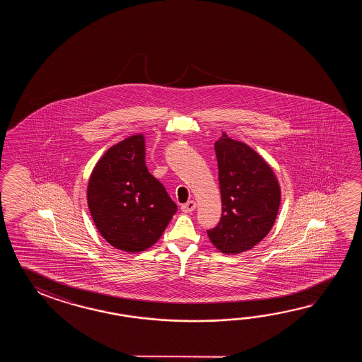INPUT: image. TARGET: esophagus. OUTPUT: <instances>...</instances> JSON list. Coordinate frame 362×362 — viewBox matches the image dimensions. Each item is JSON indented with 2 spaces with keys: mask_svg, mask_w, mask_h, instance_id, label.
Masks as SVG:
<instances>
[{
  "mask_svg": "<svg viewBox=\"0 0 362 362\" xmlns=\"http://www.w3.org/2000/svg\"><path fill=\"white\" fill-rule=\"evenodd\" d=\"M197 207V204H195V202L194 200H189V202H186L184 203L182 206H181V209L184 211L185 214H189V212H192L194 209Z\"/></svg>",
  "mask_w": 362,
  "mask_h": 362,
  "instance_id": "1",
  "label": "esophagus"
}]
</instances>
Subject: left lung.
<instances>
[{"label": "left lung", "instance_id": "1", "mask_svg": "<svg viewBox=\"0 0 362 362\" xmlns=\"http://www.w3.org/2000/svg\"><path fill=\"white\" fill-rule=\"evenodd\" d=\"M223 215L207 234L217 250L235 255L268 235L277 217L281 190L269 164L225 133L216 141Z\"/></svg>", "mask_w": 362, "mask_h": 362}]
</instances>
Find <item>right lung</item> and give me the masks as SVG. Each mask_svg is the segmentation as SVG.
<instances>
[{"instance_id": "1", "label": "right lung", "mask_w": 362, "mask_h": 362, "mask_svg": "<svg viewBox=\"0 0 362 362\" xmlns=\"http://www.w3.org/2000/svg\"><path fill=\"white\" fill-rule=\"evenodd\" d=\"M145 139L132 136L108 148L88 185V206L111 246L139 252L160 238L177 206L147 170Z\"/></svg>"}]
</instances>
